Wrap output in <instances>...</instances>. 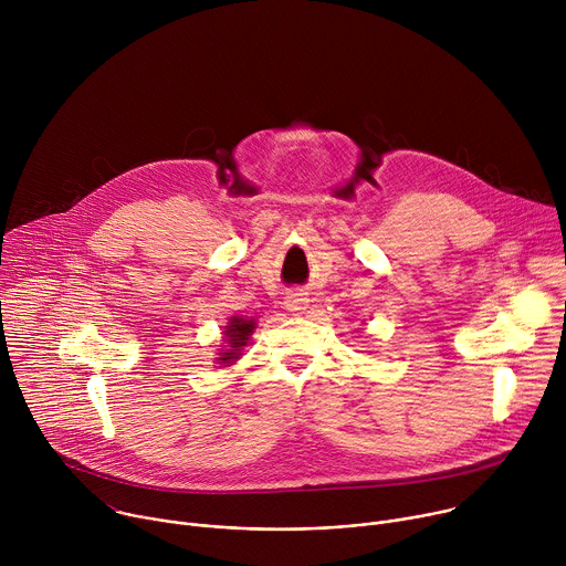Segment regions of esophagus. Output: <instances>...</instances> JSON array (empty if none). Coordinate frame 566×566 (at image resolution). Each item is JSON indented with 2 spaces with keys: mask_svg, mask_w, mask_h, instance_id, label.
<instances>
[{
  "mask_svg": "<svg viewBox=\"0 0 566 566\" xmlns=\"http://www.w3.org/2000/svg\"><path fill=\"white\" fill-rule=\"evenodd\" d=\"M284 306H286V311H291V313H304L306 311V306H308V297H306V293H302V291H291L286 297H284Z\"/></svg>",
  "mask_w": 566,
  "mask_h": 566,
  "instance_id": "obj_1",
  "label": "esophagus"
}]
</instances>
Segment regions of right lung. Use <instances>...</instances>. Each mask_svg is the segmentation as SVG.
I'll use <instances>...</instances> for the list:
<instances>
[{
    "label": "right lung",
    "mask_w": 566,
    "mask_h": 566,
    "mask_svg": "<svg viewBox=\"0 0 566 566\" xmlns=\"http://www.w3.org/2000/svg\"><path fill=\"white\" fill-rule=\"evenodd\" d=\"M253 329H255V322L253 319H244V317H232L230 319V325L226 327V332H223V336H226V340H228V352H223V358H219V360H223V363H230V360H237L241 354V347L247 345V340H249V336L253 334Z\"/></svg>",
    "instance_id": "add662e5"
}]
</instances>
